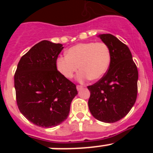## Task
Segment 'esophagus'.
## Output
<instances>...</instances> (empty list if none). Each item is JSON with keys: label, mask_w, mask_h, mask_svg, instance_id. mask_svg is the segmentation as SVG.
Returning a JSON list of instances; mask_svg holds the SVG:
<instances>
[{"label": "esophagus", "mask_w": 153, "mask_h": 153, "mask_svg": "<svg viewBox=\"0 0 153 153\" xmlns=\"http://www.w3.org/2000/svg\"><path fill=\"white\" fill-rule=\"evenodd\" d=\"M83 88V86H81V85H77V86H76V89H77L78 91H79V90H82Z\"/></svg>", "instance_id": "1"}]
</instances>
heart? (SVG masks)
Returning a JSON list of instances; mask_svg holds the SVG:
<instances>
[{
  "instance_id": "heart-1",
  "label": "heart",
  "mask_w": 153,
  "mask_h": 153,
  "mask_svg": "<svg viewBox=\"0 0 153 153\" xmlns=\"http://www.w3.org/2000/svg\"><path fill=\"white\" fill-rule=\"evenodd\" d=\"M111 60L110 50L104 42H86L71 47L67 56L56 59L58 71L67 79L74 77L78 70L77 76L80 82L86 79H100L107 71Z\"/></svg>"
}]
</instances>
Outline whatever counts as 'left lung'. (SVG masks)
<instances>
[{"label": "left lung", "mask_w": 153, "mask_h": 153, "mask_svg": "<svg viewBox=\"0 0 153 153\" xmlns=\"http://www.w3.org/2000/svg\"><path fill=\"white\" fill-rule=\"evenodd\" d=\"M110 50L111 60L107 71L87 88L90 113L97 120L115 123L126 117L137 97L138 70L129 47L112 34L100 35Z\"/></svg>", "instance_id": "obj_1"}]
</instances>
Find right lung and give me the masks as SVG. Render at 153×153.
Here are the masks:
<instances>
[{
	"mask_svg": "<svg viewBox=\"0 0 153 153\" xmlns=\"http://www.w3.org/2000/svg\"><path fill=\"white\" fill-rule=\"evenodd\" d=\"M63 47L48 40L33 46L19 61L14 74L19 110L40 127L55 126L68 117L76 86L56 69Z\"/></svg>",
	"mask_w": 153,
	"mask_h": 153,
	"instance_id": "add662e5",
	"label": "right lung"
}]
</instances>
